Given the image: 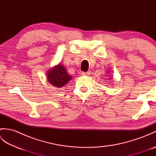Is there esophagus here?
<instances>
[{
	"instance_id": "esophagus-1",
	"label": "esophagus",
	"mask_w": 156,
	"mask_h": 156,
	"mask_svg": "<svg viewBox=\"0 0 156 156\" xmlns=\"http://www.w3.org/2000/svg\"><path fill=\"white\" fill-rule=\"evenodd\" d=\"M82 74L83 76H88L89 74H90V71L87 72H82Z\"/></svg>"
}]
</instances>
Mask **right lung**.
Segmentation results:
<instances>
[{
  "mask_svg": "<svg viewBox=\"0 0 156 156\" xmlns=\"http://www.w3.org/2000/svg\"><path fill=\"white\" fill-rule=\"evenodd\" d=\"M47 77L49 83L58 88L63 87L72 78L62 64L55 66L48 71Z\"/></svg>",
  "mask_w": 156,
  "mask_h": 156,
  "instance_id": "add662e5",
  "label": "right lung"
}]
</instances>
